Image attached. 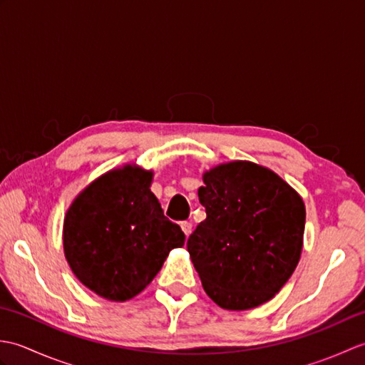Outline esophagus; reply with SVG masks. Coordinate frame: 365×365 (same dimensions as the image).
I'll return each mask as SVG.
<instances>
[{"label":"esophagus","mask_w":365,"mask_h":365,"mask_svg":"<svg viewBox=\"0 0 365 365\" xmlns=\"http://www.w3.org/2000/svg\"><path fill=\"white\" fill-rule=\"evenodd\" d=\"M180 227H182V230H183V234L188 237V235L191 234V230H192V224H191L190 221H183V222L180 224Z\"/></svg>","instance_id":"obj_1"}]
</instances>
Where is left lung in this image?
I'll use <instances>...</instances> for the list:
<instances>
[{
  "label": "left lung",
  "instance_id": "left-lung-1",
  "mask_svg": "<svg viewBox=\"0 0 365 365\" xmlns=\"http://www.w3.org/2000/svg\"><path fill=\"white\" fill-rule=\"evenodd\" d=\"M197 191L207 218L187 247L205 293L229 311L269 301L299 262L306 208L268 168L230 161L204 174Z\"/></svg>",
  "mask_w": 365,
  "mask_h": 365
}]
</instances>
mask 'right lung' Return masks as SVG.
Segmentation results:
<instances>
[{
	"mask_svg": "<svg viewBox=\"0 0 365 365\" xmlns=\"http://www.w3.org/2000/svg\"><path fill=\"white\" fill-rule=\"evenodd\" d=\"M152 170L123 166L98 177L68 207L64 252L73 274L98 297L127 301L157 276L185 234L150 191Z\"/></svg>",
	"mask_w": 365,
	"mask_h": 365,
	"instance_id": "right-lung-1",
	"label": "right lung"
}]
</instances>
